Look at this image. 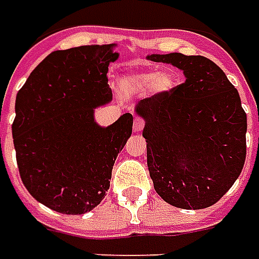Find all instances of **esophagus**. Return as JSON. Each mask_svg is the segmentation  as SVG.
<instances>
[{
	"label": "esophagus",
	"mask_w": 259,
	"mask_h": 259,
	"mask_svg": "<svg viewBox=\"0 0 259 259\" xmlns=\"http://www.w3.org/2000/svg\"><path fill=\"white\" fill-rule=\"evenodd\" d=\"M145 126V121L142 118H139L137 117L135 120H134V133H141L142 130H144Z\"/></svg>",
	"instance_id": "34e87169"
}]
</instances>
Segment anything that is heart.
<instances>
[{"mask_svg":"<svg viewBox=\"0 0 259 259\" xmlns=\"http://www.w3.org/2000/svg\"><path fill=\"white\" fill-rule=\"evenodd\" d=\"M122 85L131 91H145L149 88V91L155 95H164L171 91L176 85L174 75L170 71H141L128 74L122 78Z\"/></svg>","mask_w":259,"mask_h":259,"instance_id":"b5f03b06","label":"heart"}]
</instances>
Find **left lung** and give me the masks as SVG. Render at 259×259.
Listing matches in <instances>:
<instances>
[{
    "instance_id": "1",
    "label": "left lung",
    "mask_w": 259,
    "mask_h": 259,
    "mask_svg": "<svg viewBox=\"0 0 259 259\" xmlns=\"http://www.w3.org/2000/svg\"><path fill=\"white\" fill-rule=\"evenodd\" d=\"M171 64L185 82L141 100L150 179L176 208L203 209L226 194L245 162L247 114L237 89L213 61L181 53L150 54Z\"/></svg>"
}]
</instances>
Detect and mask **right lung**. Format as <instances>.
Segmentation results:
<instances>
[{"label":"right lung","mask_w":259,"mask_h":259,"mask_svg":"<svg viewBox=\"0 0 259 259\" xmlns=\"http://www.w3.org/2000/svg\"><path fill=\"white\" fill-rule=\"evenodd\" d=\"M115 45L51 53L18 92L12 137L23 185L36 201L65 214H83L110 188L115 159L133 134V114L109 126L95 109L113 99L109 64Z\"/></svg>","instance_id":"right-lung-1"}]
</instances>
